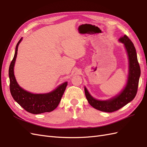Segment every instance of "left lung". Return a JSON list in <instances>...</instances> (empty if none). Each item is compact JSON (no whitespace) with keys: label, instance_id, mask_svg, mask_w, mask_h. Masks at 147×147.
I'll return each mask as SVG.
<instances>
[{"label":"left lung","instance_id":"1","mask_svg":"<svg viewBox=\"0 0 147 147\" xmlns=\"http://www.w3.org/2000/svg\"><path fill=\"white\" fill-rule=\"evenodd\" d=\"M119 40L124 43L129 62V77L126 87L119 95L108 100L95 99L90 94L86 88H84V92L89 104L94 109L105 112H115L132 100L136 96L139 85L140 68L138 63L136 50L134 44L126 35L120 37Z\"/></svg>","mask_w":147,"mask_h":147}]
</instances>
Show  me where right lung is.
Returning <instances> with one entry per match:
<instances>
[{"instance_id":"obj_1","label":"right lung","mask_w":147,"mask_h":147,"mask_svg":"<svg viewBox=\"0 0 147 147\" xmlns=\"http://www.w3.org/2000/svg\"><path fill=\"white\" fill-rule=\"evenodd\" d=\"M22 38L16 46L15 53L9 67L10 90L13 98L27 112L32 114L50 112L59 105L67 82H65L55 90L47 94H32L24 90L17 83L14 75L15 63L17 56L18 47Z\"/></svg>"}]
</instances>
